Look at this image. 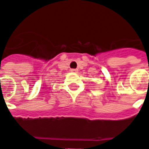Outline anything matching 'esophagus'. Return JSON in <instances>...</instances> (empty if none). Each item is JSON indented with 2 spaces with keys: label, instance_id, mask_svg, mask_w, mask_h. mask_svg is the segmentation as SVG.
I'll use <instances>...</instances> for the list:
<instances>
[{
  "label": "esophagus",
  "instance_id": "esophagus-1",
  "mask_svg": "<svg viewBox=\"0 0 149 149\" xmlns=\"http://www.w3.org/2000/svg\"><path fill=\"white\" fill-rule=\"evenodd\" d=\"M71 72H77V69H74V68H73V69H71Z\"/></svg>",
  "mask_w": 149,
  "mask_h": 149
}]
</instances>
